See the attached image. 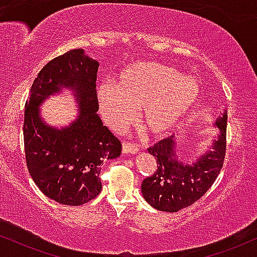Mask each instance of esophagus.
<instances>
[{"label":"esophagus","instance_id":"obj_1","mask_svg":"<svg viewBox=\"0 0 257 257\" xmlns=\"http://www.w3.org/2000/svg\"><path fill=\"white\" fill-rule=\"evenodd\" d=\"M122 152L123 155H133V153H138L139 149L134 144L128 143V141H123L122 144Z\"/></svg>","mask_w":257,"mask_h":257}]
</instances>
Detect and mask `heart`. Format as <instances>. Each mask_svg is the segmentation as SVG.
Here are the masks:
<instances>
[{
    "instance_id": "heart-1",
    "label": "heart",
    "mask_w": 257,
    "mask_h": 257,
    "mask_svg": "<svg viewBox=\"0 0 257 257\" xmlns=\"http://www.w3.org/2000/svg\"><path fill=\"white\" fill-rule=\"evenodd\" d=\"M200 95L193 76L155 61H139L120 70L113 83L99 85L98 105L105 122L118 132L140 108L141 124L155 137H163L185 118Z\"/></svg>"
}]
</instances>
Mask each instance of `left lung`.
<instances>
[{
	"mask_svg": "<svg viewBox=\"0 0 257 257\" xmlns=\"http://www.w3.org/2000/svg\"><path fill=\"white\" fill-rule=\"evenodd\" d=\"M213 126L217 129L216 137L192 161L180 156L174 137L150 147L149 152L157 159V172L144 180L141 193L152 208L175 213L193 204L211 187L225 159L227 111L221 112Z\"/></svg>",
	"mask_w": 257,
	"mask_h": 257,
	"instance_id": "left-lung-1",
	"label": "left lung"
}]
</instances>
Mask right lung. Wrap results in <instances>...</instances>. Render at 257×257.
<instances>
[{
  "mask_svg": "<svg viewBox=\"0 0 257 257\" xmlns=\"http://www.w3.org/2000/svg\"><path fill=\"white\" fill-rule=\"evenodd\" d=\"M99 63L83 49L53 59L38 72L25 104L24 145L28 169L48 198L64 205H82L101 191L100 166L120 156L122 144L96 113ZM69 90L78 116L69 125L51 126L40 106L51 96Z\"/></svg>",
  "mask_w": 257,
  "mask_h": 257,
  "instance_id": "1",
  "label": "right lung"
}]
</instances>
